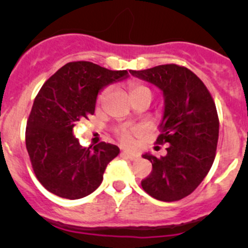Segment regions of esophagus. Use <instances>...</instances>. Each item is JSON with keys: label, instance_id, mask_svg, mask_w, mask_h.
Returning <instances> with one entry per match:
<instances>
[{"label": "esophagus", "instance_id": "34e87169", "mask_svg": "<svg viewBox=\"0 0 248 248\" xmlns=\"http://www.w3.org/2000/svg\"><path fill=\"white\" fill-rule=\"evenodd\" d=\"M122 155H124V157H127L128 159H131V161H137V159L139 158V155L134 154V152H131V151H124L122 152Z\"/></svg>", "mask_w": 248, "mask_h": 248}]
</instances>
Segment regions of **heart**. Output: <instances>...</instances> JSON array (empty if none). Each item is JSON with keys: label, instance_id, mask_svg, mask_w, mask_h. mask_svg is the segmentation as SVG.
Instances as JSON below:
<instances>
[{"label": "heart", "instance_id": "obj_1", "mask_svg": "<svg viewBox=\"0 0 248 248\" xmlns=\"http://www.w3.org/2000/svg\"><path fill=\"white\" fill-rule=\"evenodd\" d=\"M129 89H131V94H134V93H137V92H140V91H150L146 86H144V85H140V84H131ZM107 93H108V89L103 90V91L101 92V94H99V97H98L99 103L103 101L104 97L107 96ZM120 138H121V141L124 142V144L128 145L132 142L131 134H129L128 132H122L121 136H120Z\"/></svg>", "mask_w": 248, "mask_h": 248}]
</instances>
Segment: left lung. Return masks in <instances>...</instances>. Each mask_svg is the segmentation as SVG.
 I'll return each mask as SVG.
<instances>
[{
  "label": "left lung",
  "instance_id": "1",
  "mask_svg": "<svg viewBox=\"0 0 248 248\" xmlns=\"http://www.w3.org/2000/svg\"><path fill=\"white\" fill-rule=\"evenodd\" d=\"M129 73L158 87L164 98L157 144L169 146L166 156L142 155L152 171L141 187L157 201H179L202 184L214 163L219 129L215 102L204 82L185 67L162 64Z\"/></svg>",
  "mask_w": 248,
  "mask_h": 248
}]
</instances>
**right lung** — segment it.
I'll list each match as a JSON object with an SVG mask.
<instances>
[{
	"label": "right lung",
	"mask_w": 248,
	"mask_h": 248,
	"mask_svg": "<svg viewBox=\"0 0 248 248\" xmlns=\"http://www.w3.org/2000/svg\"><path fill=\"white\" fill-rule=\"evenodd\" d=\"M129 77L86 61L69 62L46 80L34 98L26 127V149L37 179L61 198L80 199L96 191L116 145L82 147L73 136L78 121L94 114L97 97Z\"/></svg>",
	"instance_id": "right-lung-1"
}]
</instances>
